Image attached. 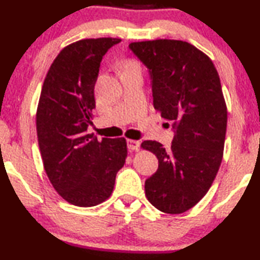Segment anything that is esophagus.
Wrapping results in <instances>:
<instances>
[{
	"instance_id": "34e87169",
	"label": "esophagus",
	"mask_w": 260,
	"mask_h": 260,
	"mask_svg": "<svg viewBox=\"0 0 260 260\" xmlns=\"http://www.w3.org/2000/svg\"><path fill=\"white\" fill-rule=\"evenodd\" d=\"M127 143V149L129 150H138V148H140V141H135V140H127L126 141Z\"/></svg>"
}]
</instances>
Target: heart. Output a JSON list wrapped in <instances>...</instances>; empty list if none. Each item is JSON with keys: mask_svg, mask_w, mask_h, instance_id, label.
<instances>
[{"mask_svg": "<svg viewBox=\"0 0 260 260\" xmlns=\"http://www.w3.org/2000/svg\"><path fill=\"white\" fill-rule=\"evenodd\" d=\"M126 67H133V69H138V65L134 61H129L126 63Z\"/></svg>", "mask_w": 260, "mask_h": 260, "instance_id": "b5f03b06", "label": "heart"}]
</instances>
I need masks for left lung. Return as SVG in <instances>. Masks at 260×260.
Instances as JSON below:
<instances>
[{
    "instance_id": "8db88e82",
    "label": "left lung",
    "mask_w": 260,
    "mask_h": 260,
    "mask_svg": "<svg viewBox=\"0 0 260 260\" xmlns=\"http://www.w3.org/2000/svg\"><path fill=\"white\" fill-rule=\"evenodd\" d=\"M129 48L147 66L154 108L174 130L170 149L156 141L141 145L158 158L145 195L161 212L180 214L205 197L222 161L227 109L219 74L212 60L186 41L159 39L131 42Z\"/></svg>"
}]
</instances>
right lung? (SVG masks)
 Returning <instances> with one entry per match:
<instances>
[{
  "mask_svg": "<svg viewBox=\"0 0 260 260\" xmlns=\"http://www.w3.org/2000/svg\"><path fill=\"white\" fill-rule=\"evenodd\" d=\"M120 39H85L59 53L39 101L37 133L49 181L70 204L92 207L111 195L127 155L125 138L87 134L103 56Z\"/></svg>",
  "mask_w": 260,
  "mask_h": 260,
  "instance_id": "1",
  "label": "right lung"
}]
</instances>
